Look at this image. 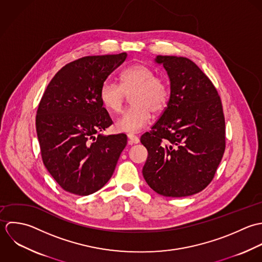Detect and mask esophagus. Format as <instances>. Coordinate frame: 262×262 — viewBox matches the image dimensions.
<instances>
[{
  "label": "esophagus",
  "mask_w": 262,
  "mask_h": 262,
  "mask_svg": "<svg viewBox=\"0 0 262 262\" xmlns=\"http://www.w3.org/2000/svg\"><path fill=\"white\" fill-rule=\"evenodd\" d=\"M127 138H128V144H130V145L138 144L140 142V139L137 136H135L134 134H128Z\"/></svg>",
  "instance_id": "esophagus-1"
}]
</instances>
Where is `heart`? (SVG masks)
<instances>
[{
	"label": "heart",
	"instance_id": "b5f03b06",
	"mask_svg": "<svg viewBox=\"0 0 262 262\" xmlns=\"http://www.w3.org/2000/svg\"><path fill=\"white\" fill-rule=\"evenodd\" d=\"M120 86L110 80L101 85L99 98L101 103L112 112H119L125 94H130L132 106L116 120L115 126L120 132L137 133L150 121L151 111L158 113L164 109L169 98L165 81L155 77L149 67L136 63L123 70L119 76Z\"/></svg>",
	"mask_w": 262,
	"mask_h": 262
}]
</instances>
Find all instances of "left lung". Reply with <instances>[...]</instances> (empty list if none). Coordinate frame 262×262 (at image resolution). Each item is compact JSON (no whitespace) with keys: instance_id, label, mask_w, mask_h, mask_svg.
Returning a JSON list of instances; mask_svg holds the SVG:
<instances>
[{"instance_id":"obj_1","label":"left lung","mask_w":262,"mask_h":262,"mask_svg":"<svg viewBox=\"0 0 262 262\" xmlns=\"http://www.w3.org/2000/svg\"><path fill=\"white\" fill-rule=\"evenodd\" d=\"M170 81V97L150 133L143 175L159 194L184 198L205 189L225 152V118L216 89L189 58L157 55Z\"/></svg>"}]
</instances>
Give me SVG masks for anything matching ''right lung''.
Wrapping results in <instances>:
<instances>
[{"label":"right lung","mask_w":262,"mask_h":262,"mask_svg":"<svg viewBox=\"0 0 262 262\" xmlns=\"http://www.w3.org/2000/svg\"><path fill=\"white\" fill-rule=\"evenodd\" d=\"M126 56L92 55L66 64L38 105L36 132L43 164L70 193L84 196L102 188L126 146L124 134H97L112 124L99 98L101 85Z\"/></svg>","instance_id":"1"}]
</instances>
